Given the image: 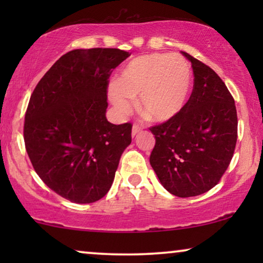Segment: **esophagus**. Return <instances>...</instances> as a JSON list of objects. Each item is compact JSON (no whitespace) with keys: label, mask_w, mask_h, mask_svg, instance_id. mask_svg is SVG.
<instances>
[{"label":"esophagus","mask_w":263,"mask_h":263,"mask_svg":"<svg viewBox=\"0 0 263 263\" xmlns=\"http://www.w3.org/2000/svg\"><path fill=\"white\" fill-rule=\"evenodd\" d=\"M141 127H140V125H133V129H132V135L133 136H135V135H138L140 132H141Z\"/></svg>","instance_id":"obj_1"}]
</instances>
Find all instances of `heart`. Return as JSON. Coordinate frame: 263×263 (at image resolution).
Instances as JSON below:
<instances>
[{
	"mask_svg": "<svg viewBox=\"0 0 263 263\" xmlns=\"http://www.w3.org/2000/svg\"><path fill=\"white\" fill-rule=\"evenodd\" d=\"M193 85L192 68L179 55L148 53L133 59L122 68L116 84L109 87V99L118 115L132 111L139 98V110L148 121L167 122L183 110Z\"/></svg>",
	"mask_w": 263,
	"mask_h": 263,
	"instance_id": "heart-1",
	"label": "heart"
}]
</instances>
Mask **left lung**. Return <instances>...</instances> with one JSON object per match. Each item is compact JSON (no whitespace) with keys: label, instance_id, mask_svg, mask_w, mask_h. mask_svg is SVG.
Here are the masks:
<instances>
[{"label":"left lung","instance_id":"8db88e82","mask_svg":"<svg viewBox=\"0 0 263 263\" xmlns=\"http://www.w3.org/2000/svg\"><path fill=\"white\" fill-rule=\"evenodd\" d=\"M194 71V88L177 116L149 129L156 138L149 163L161 185L178 197L203 194L229 167L237 141L235 100L213 69L182 52Z\"/></svg>","mask_w":263,"mask_h":263}]
</instances>
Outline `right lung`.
<instances>
[{
    "instance_id": "1",
    "label": "right lung",
    "mask_w": 263,
    "mask_h": 263,
    "mask_svg": "<svg viewBox=\"0 0 263 263\" xmlns=\"http://www.w3.org/2000/svg\"><path fill=\"white\" fill-rule=\"evenodd\" d=\"M130 53L78 49L46 71L25 115V146L42 181L75 203L96 202L112 185L132 124L106 118L107 79Z\"/></svg>"
}]
</instances>
